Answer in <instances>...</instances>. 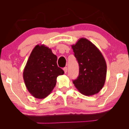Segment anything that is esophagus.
Masks as SVG:
<instances>
[{
    "label": "esophagus",
    "instance_id": "obj_1",
    "mask_svg": "<svg viewBox=\"0 0 129 129\" xmlns=\"http://www.w3.org/2000/svg\"><path fill=\"white\" fill-rule=\"evenodd\" d=\"M63 71H64L65 74L67 73V67H64L63 68Z\"/></svg>",
    "mask_w": 129,
    "mask_h": 129
}]
</instances>
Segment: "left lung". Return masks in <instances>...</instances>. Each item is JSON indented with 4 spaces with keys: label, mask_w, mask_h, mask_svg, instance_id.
Here are the masks:
<instances>
[{
    "label": "left lung",
    "mask_w": 129,
    "mask_h": 129,
    "mask_svg": "<svg viewBox=\"0 0 129 129\" xmlns=\"http://www.w3.org/2000/svg\"><path fill=\"white\" fill-rule=\"evenodd\" d=\"M79 64V75L73 83L80 93L91 96L103 87L107 75V64L97 47L85 38H80L72 45Z\"/></svg>",
    "instance_id": "1"
}]
</instances>
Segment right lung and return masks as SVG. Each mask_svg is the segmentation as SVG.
<instances>
[{
  "instance_id": "right-lung-1",
  "label": "right lung",
  "mask_w": 129,
  "mask_h": 129,
  "mask_svg": "<svg viewBox=\"0 0 129 129\" xmlns=\"http://www.w3.org/2000/svg\"><path fill=\"white\" fill-rule=\"evenodd\" d=\"M57 56L44 45H37L31 52L23 72V78L29 92L42 99L52 91L57 77L64 71L57 64Z\"/></svg>"
}]
</instances>
